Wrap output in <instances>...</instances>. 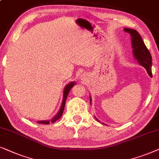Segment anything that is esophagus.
Listing matches in <instances>:
<instances>
[{
    "label": "esophagus",
    "instance_id": "1",
    "mask_svg": "<svg viewBox=\"0 0 159 159\" xmlns=\"http://www.w3.org/2000/svg\"><path fill=\"white\" fill-rule=\"evenodd\" d=\"M81 79H82V80H83L84 79V75H81Z\"/></svg>",
    "mask_w": 159,
    "mask_h": 159
}]
</instances>
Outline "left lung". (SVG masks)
I'll return each mask as SVG.
<instances>
[{
	"label": "left lung",
	"instance_id": "obj_1",
	"mask_svg": "<svg viewBox=\"0 0 159 159\" xmlns=\"http://www.w3.org/2000/svg\"><path fill=\"white\" fill-rule=\"evenodd\" d=\"M124 30H125V32H128L131 35L132 53H133L134 58L138 61V62L140 64V65H141V66L146 69L149 76L152 77V57L149 51L148 50L146 46H145L140 34L136 30L129 29V28H125ZM90 104L92 103V99H91L90 96ZM95 119L97 121H100L98 119L95 118ZM103 125H105V124H103Z\"/></svg>",
	"mask_w": 159,
	"mask_h": 159
}]
</instances>
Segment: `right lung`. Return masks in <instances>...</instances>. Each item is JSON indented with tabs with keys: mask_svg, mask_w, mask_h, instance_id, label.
<instances>
[{
	"mask_svg": "<svg viewBox=\"0 0 159 159\" xmlns=\"http://www.w3.org/2000/svg\"><path fill=\"white\" fill-rule=\"evenodd\" d=\"M75 84H76V82H69V83L67 84L66 86H65L64 90V93H63V101H62L60 109L57 112V114H56L51 119H50V120H42V121H37V122H38V124H43V125H49L50 123H54L56 121L58 120V119L61 117L63 112H64L65 103H66V98H67V96H68L69 91H70L71 89L74 86H75Z\"/></svg>",
	"mask_w": 159,
	"mask_h": 159,
	"instance_id": "obj_1",
	"label": "right lung"
}]
</instances>
